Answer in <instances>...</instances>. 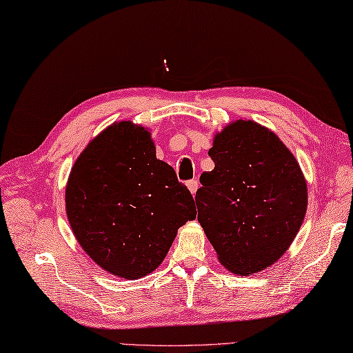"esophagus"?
I'll use <instances>...</instances> for the list:
<instances>
[{
	"label": "esophagus",
	"mask_w": 353,
	"mask_h": 353,
	"mask_svg": "<svg viewBox=\"0 0 353 353\" xmlns=\"http://www.w3.org/2000/svg\"><path fill=\"white\" fill-rule=\"evenodd\" d=\"M188 188L190 190V194L195 195L196 190H198V181H196V179H190V181H188Z\"/></svg>",
	"instance_id": "34e87169"
}]
</instances>
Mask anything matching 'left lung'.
<instances>
[{"label":"left lung","mask_w":353,"mask_h":353,"mask_svg":"<svg viewBox=\"0 0 353 353\" xmlns=\"http://www.w3.org/2000/svg\"><path fill=\"white\" fill-rule=\"evenodd\" d=\"M199 176L198 221L225 269L252 275L283 256L307 210L300 164L274 132L236 119L215 135Z\"/></svg>","instance_id":"left-lung-1"}]
</instances>
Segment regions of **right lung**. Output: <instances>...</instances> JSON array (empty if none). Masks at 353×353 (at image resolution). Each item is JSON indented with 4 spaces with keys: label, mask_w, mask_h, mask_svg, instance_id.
I'll return each mask as SVG.
<instances>
[{
    "label": "right lung",
    "mask_w": 353,
    "mask_h": 353,
    "mask_svg": "<svg viewBox=\"0 0 353 353\" xmlns=\"http://www.w3.org/2000/svg\"><path fill=\"white\" fill-rule=\"evenodd\" d=\"M65 214L99 268L138 280L163 263L178 229L196 210L175 170L157 158L150 132L119 121L77 158L65 185Z\"/></svg>",
    "instance_id": "right-lung-1"
}]
</instances>
